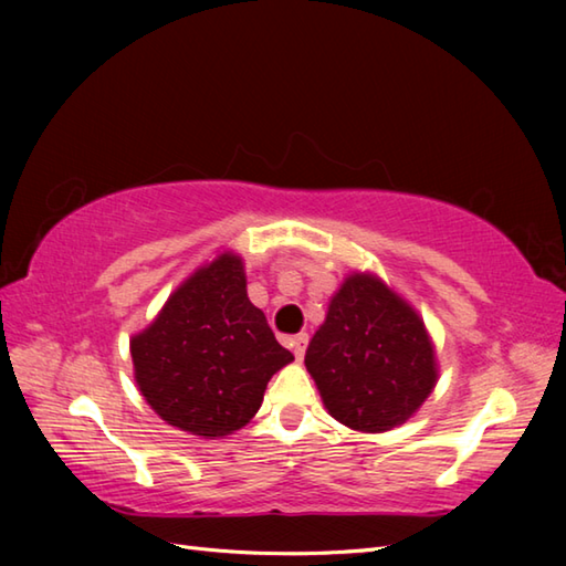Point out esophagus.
I'll return each mask as SVG.
<instances>
[{
  "label": "esophagus",
  "mask_w": 566,
  "mask_h": 566,
  "mask_svg": "<svg viewBox=\"0 0 566 566\" xmlns=\"http://www.w3.org/2000/svg\"><path fill=\"white\" fill-rule=\"evenodd\" d=\"M306 345H308V335L306 333H298L294 335V338L290 340V347L296 359H304V353H306Z\"/></svg>",
  "instance_id": "esophagus-1"
}]
</instances>
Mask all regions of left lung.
Listing matches in <instances>:
<instances>
[{
	"mask_svg": "<svg viewBox=\"0 0 566 566\" xmlns=\"http://www.w3.org/2000/svg\"><path fill=\"white\" fill-rule=\"evenodd\" d=\"M304 363L326 411L359 432L403 426L440 371L423 318L375 272L345 276Z\"/></svg>",
	"mask_w": 566,
	"mask_h": 566,
	"instance_id": "obj_1",
	"label": "left lung"
}]
</instances>
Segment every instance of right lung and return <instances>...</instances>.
<instances>
[{
	"instance_id": "obj_1",
	"label": "right lung",
	"mask_w": 566,
	"mask_h": 566,
	"mask_svg": "<svg viewBox=\"0 0 566 566\" xmlns=\"http://www.w3.org/2000/svg\"><path fill=\"white\" fill-rule=\"evenodd\" d=\"M243 258L221 250L130 338L143 399L167 426L223 438L250 423L274 371L294 355L248 298Z\"/></svg>"
}]
</instances>
